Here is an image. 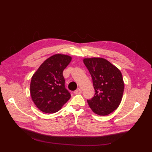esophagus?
Listing matches in <instances>:
<instances>
[{
    "mask_svg": "<svg viewBox=\"0 0 152 152\" xmlns=\"http://www.w3.org/2000/svg\"><path fill=\"white\" fill-rule=\"evenodd\" d=\"M82 93V89L80 88H78V89H76V91H74V94H80V93Z\"/></svg>",
    "mask_w": 152,
    "mask_h": 152,
    "instance_id": "esophagus-1",
    "label": "esophagus"
}]
</instances>
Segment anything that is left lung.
Segmentation results:
<instances>
[{"instance_id": "left-lung-1", "label": "left lung", "mask_w": 152, "mask_h": 152, "mask_svg": "<svg viewBox=\"0 0 152 152\" xmlns=\"http://www.w3.org/2000/svg\"><path fill=\"white\" fill-rule=\"evenodd\" d=\"M93 80L95 93L88 100L89 107L95 114L108 115L118 108L121 101L124 82L117 67L103 58L83 59Z\"/></svg>"}]
</instances>
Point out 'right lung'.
Returning a JSON list of instances; mask_svg holds the SVG:
<instances>
[{
	"label": "right lung",
	"mask_w": 152,
	"mask_h": 152,
	"mask_svg": "<svg viewBox=\"0 0 152 152\" xmlns=\"http://www.w3.org/2000/svg\"><path fill=\"white\" fill-rule=\"evenodd\" d=\"M71 59L66 55L56 54L45 61L33 74L30 85L31 96L42 112H57L70 99L71 95L65 88L63 72Z\"/></svg>",
	"instance_id": "add662e5"
}]
</instances>
